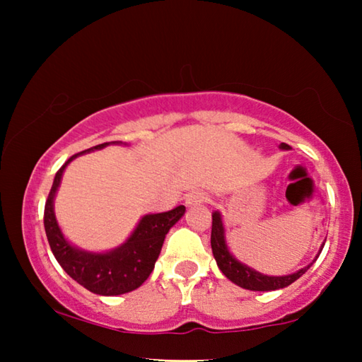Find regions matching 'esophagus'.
Masks as SVG:
<instances>
[{
	"label": "esophagus",
	"instance_id": "obj_1",
	"mask_svg": "<svg viewBox=\"0 0 362 362\" xmlns=\"http://www.w3.org/2000/svg\"><path fill=\"white\" fill-rule=\"evenodd\" d=\"M206 201H207V196L204 193H201V192L188 193L187 198H185L187 206H198V204L206 203Z\"/></svg>",
	"mask_w": 362,
	"mask_h": 362
}]
</instances>
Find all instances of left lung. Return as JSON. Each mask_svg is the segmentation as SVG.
I'll list each match as a JSON object with an SVG mask.
<instances>
[{
    "label": "left lung",
    "instance_id": "1",
    "mask_svg": "<svg viewBox=\"0 0 362 362\" xmlns=\"http://www.w3.org/2000/svg\"><path fill=\"white\" fill-rule=\"evenodd\" d=\"M279 148L289 150L291 146L287 144H281ZM211 246H212V254H214V257H216L217 265L220 269H222V273L225 274V276L228 278L231 283H235L240 287H243V289H249V291L265 292V291L283 289V287L291 286L293 281H297L300 276H302V274H305L306 269L313 265V263H310L308 267L298 269L297 273L287 274V276H267V274L255 272V269L249 268L247 265H243L241 262H238L235 257L230 254L228 247H226L225 230H223V223H222V218H220L218 212L212 214ZM321 250H320V254H321Z\"/></svg>",
    "mask_w": 362,
    "mask_h": 362
}]
</instances>
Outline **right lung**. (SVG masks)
<instances>
[{"label": "right lung", "instance_id": "1", "mask_svg": "<svg viewBox=\"0 0 362 362\" xmlns=\"http://www.w3.org/2000/svg\"><path fill=\"white\" fill-rule=\"evenodd\" d=\"M107 145L108 142L76 153L57 170L45 206V230L52 254L66 274H70L88 291L99 296H121V293L137 289L150 276L158 255L161 252L164 238L185 214V206H177L173 211L145 216L129 240L107 254H93L73 247L70 243H66L54 216V196H56L66 164L73 158L86 151L100 150Z\"/></svg>", "mask_w": 362, "mask_h": 362}]
</instances>
